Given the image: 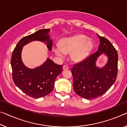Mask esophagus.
<instances>
[{
	"label": "esophagus",
	"instance_id": "34e87169",
	"mask_svg": "<svg viewBox=\"0 0 127 127\" xmlns=\"http://www.w3.org/2000/svg\"><path fill=\"white\" fill-rule=\"evenodd\" d=\"M63 69H69V67H68V66H67V65H63Z\"/></svg>",
	"mask_w": 127,
	"mask_h": 127
}]
</instances>
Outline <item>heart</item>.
<instances>
[{
    "label": "heart",
    "instance_id": "obj_1",
    "mask_svg": "<svg viewBox=\"0 0 127 127\" xmlns=\"http://www.w3.org/2000/svg\"><path fill=\"white\" fill-rule=\"evenodd\" d=\"M86 39L87 38L84 35L64 38L62 41L60 47L55 46L54 47V51L58 56L63 58L65 53L72 51V59L76 62L81 61L88 56L92 47V42Z\"/></svg>",
    "mask_w": 127,
    "mask_h": 127
}]
</instances>
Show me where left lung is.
<instances>
[{
    "label": "left lung",
    "instance_id": "obj_1",
    "mask_svg": "<svg viewBox=\"0 0 127 127\" xmlns=\"http://www.w3.org/2000/svg\"><path fill=\"white\" fill-rule=\"evenodd\" d=\"M98 37L100 42L98 51L74 64L71 69L74 92L86 99L105 93L113 85L118 74L117 51L107 38ZM103 53L108 56V62L104 67L99 68L96 67L95 62Z\"/></svg>",
    "mask_w": 127,
    "mask_h": 127
}]
</instances>
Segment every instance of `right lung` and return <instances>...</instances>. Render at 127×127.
Returning a JSON list of instances; mask_svg holds the SVG:
<instances>
[{
  "mask_svg": "<svg viewBox=\"0 0 127 127\" xmlns=\"http://www.w3.org/2000/svg\"><path fill=\"white\" fill-rule=\"evenodd\" d=\"M50 29H41L26 37L18 42L12 55L11 64L14 83L27 95L38 98L48 95L53 90L56 78L62 72L63 65L56 64L48 59L45 63L34 69L24 65L21 60L23 47L33 41L46 42L50 51L53 41L50 39Z\"/></svg>",
  "mask_w": 127,
  "mask_h": 127,
  "instance_id": "obj_1",
  "label": "right lung"
}]
</instances>
